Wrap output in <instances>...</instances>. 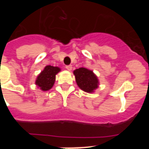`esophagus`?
<instances>
[{
  "instance_id": "1",
  "label": "esophagus",
  "mask_w": 149,
  "mask_h": 149,
  "mask_svg": "<svg viewBox=\"0 0 149 149\" xmlns=\"http://www.w3.org/2000/svg\"><path fill=\"white\" fill-rule=\"evenodd\" d=\"M65 68H66L67 70L68 71H71L72 69V66L71 65H65Z\"/></svg>"
}]
</instances>
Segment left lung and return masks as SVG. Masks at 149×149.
Segmentation results:
<instances>
[{
    "label": "left lung",
    "instance_id": "8db88e82",
    "mask_svg": "<svg viewBox=\"0 0 149 149\" xmlns=\"http://www.w3.org/2000/svg\"><path fill=\"white\" fill-rule=\"evenodd\" d=\"M77 84L82 90L92 93L98 88V78L92 71L87 68H80L74 71Z\"/></svg>",
    "mask_w": 149,
    "mask_h": 149
}]
</instances>
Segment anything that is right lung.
Here are the masks:
<instances>
[{"label": "right lung", "mask_w": 149, "mask_h": 149, "mask_svg": "<svg viewBox=\"0 0 149 149\" xmlns=\"http://www.w3.org/2000/svg\"><path fill=\"white\" fill-rule=\"evenodd\" d=\"M60 71L58 67L47 65L44 70L39 74L36 81V84L43 91L49 90L54 86L56 74Z\"/></svg>", "instance_id": "right-lung-1"}]
</instances>
